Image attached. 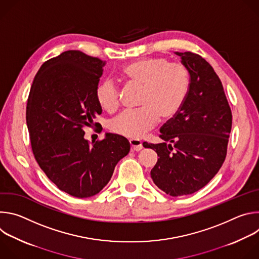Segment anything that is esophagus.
Returning <instances> with one entry per match:
<instances>
[{
	"label": "esophagus",
	"mask_w": 259,
	"mask_h": 259,
	"mask_svg": "<svg viewBox=\"0 0 259 259\" xmlns=\"http://www.w3.org/2000/svg\"><path fill=\"white\" fill-rule=\"evenodd\" d=\"M129 143H130L131 151H133V152H139L143 147L141 141L138 139H130Z\"/></svg>",
	"instance_id": "esophagus-1"
}]
</instances>
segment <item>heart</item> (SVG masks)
Listing matches in <instances>:
<instances>
[{
	"instance_id": "heart-1",
	"label": "heart",
	"mask_w": 259,
	"mask_h": 259,
	"mask_svg": "<svg viewBox=\"0 0 259 259\" xmlns=\"http://www.w3.org/2000/svg\"><path fill=\"white\" fill-rule=\"evenodd\" d=\"M123 78L141 87L137 110H127L109 123L112 132L129 137L140 138L152 130L159 118L169 120L182 105L189 84L186 65L168 61L165 57H149L134 61L124 67ZM99 106L113 113L119 106L118 88L112 81L101 82L95 91Z\"/></svg>"
}]
</instances>
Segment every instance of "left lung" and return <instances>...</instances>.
I'll use <instances>...</instances> for the list:
<instances>
[{
	"mask_svg": "<svg viewBox=\"0 0 259 259\" xmlns=\"http://www.w3.org/2000/svg\"><path fill=\"white\" fill-rule=\"evenodd\" d=\"M190 75L189 89L173 118L160 129L162 143L143 142L157 152L151 171L156 186L172 197L191 195L223 166L232 130V112L213 67L193 52H175Z\"/></svg>",
	"mask_w": 259,
	"mask_h": 259,
	"instance_id": "left-lung-1",
	"label": "left lung"
}]
</instances>
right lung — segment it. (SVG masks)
I'll return each instance as SVG.
<instances>
[{
    "label": "right lung",
    "instance_id": "1",
    "mask_svg": "<svg viewBox=\"0 0 259 259\" xmlns=\"http://www.w3.org/2000/svg\"><path fill=\"white\" fill-rule=\"evenodd\" d=\"M104 64L78 50L62 52L42 64L27 99L33 156L60 191L76 198L98 194L130 151L127 138L118 134L106 133L92 144L84 137V127L102 112L95 91Z\"/></svg>",
    "mask_w": 259,
    "mask_h": 259
}]
</instances>
